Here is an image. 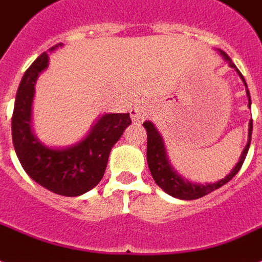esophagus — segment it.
Listing matches in <instances>:
<instances>
[{"label": "esophagus", "instance_id": "34e87169", "mask_svg": "<svg viewBox=\"0 0 262 262\" xmlns=\"http://www.w3.org/2000/svg\"><path fill=\"white\" fill-rule=\"evenodd\" d=\"M129 115H131V119H133L134 123H141L145 117H147L149 108L146 106L145 101L143 99H137L131 111H129Z\"/></svg>", "mask_w": 262, "mask_h": 262}]
</instances>
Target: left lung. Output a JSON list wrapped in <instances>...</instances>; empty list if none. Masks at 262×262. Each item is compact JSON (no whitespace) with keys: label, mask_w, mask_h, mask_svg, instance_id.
<instances>
[{"label":"left lung","mask_w":262,"mask_h":262,"mask_svg":"<svg viewBox=\"0 0 262 262\" xmlns=\"http://www.w3.org/2000/svg\"><path fill=\"white\" fill-rule=\"evenodd\" d=\"M220 54L223 56V58L228 62V66L231 68H234L236 71V74L239 75V78L242 79L243 84L246 87V95L249 98V108L251 105L250 99V93H249V89H247L246 80L243 78V75L239 72V70L236 68L234 62L231 61V58L227 56L223 50H219ZM143 127L146 128V133H147V164H149V169L151 172V176H153L154 182L157 183L159 187H161L164 191L169 194V195L175 196V198H179V200H196V198H201V196H205L210 194L214 190H217L222 186H224L226 183H228L232 178H234L236 173L239 172V169L242 168V164L245 161L247 156V151H249V147H250V141H251V131H253V120L249 121V138H247V143L243 149L242 154H241V159L236 163L232 171L228 173V175L224 178V179H220L214 183H192L190 180H187L186 178H183L182 175H179L176 169L171 165L169 163V159L167 156V150H165V145H164L163 137L161 134L159 133V129L154 127V124L151 121H145L143 123Z\"/></svg>","instance_id":"8db88e82"}]
</instances>
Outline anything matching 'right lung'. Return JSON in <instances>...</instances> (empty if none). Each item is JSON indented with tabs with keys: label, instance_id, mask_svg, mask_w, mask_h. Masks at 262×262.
<instances>
[{
	"label": "right lung",
	"instance_id": "1",
	"mask_svg": "<svg viewBox=\"0 0 262 262\" xmlns=\"http://www.w3.org/2000/svg\"><path fill=\"white\" fill-rule=\"evenodd\" d=\"M58 43L49 49L54 52ZM49 66L45 52L24 72L17 89L12 116V139L21 167L34 182L54 194L79 196L101 182L109 154L124 129L129 113H105L91 125L86 137L66 147H49L32 131V101L35 83Z\"/></svg>",
	"mask_w": 262,
	"mask_h": 262
}]
</instances>
